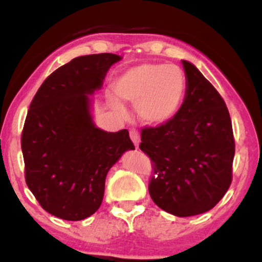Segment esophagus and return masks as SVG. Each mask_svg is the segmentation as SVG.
<instances>
[{
  "instance_id": "1",
  "label": "esophagus",
  "mask_w": 262,
  "mask_h": 262,
  "mask_svg": "<svg viewBox=\"0 0 262 262\" xmlns=\"http://www.w3.org/2000/svg\"><path fill=\"white\" fill-rule=\"evenodd\" d=\"M129 134H130V139H132V141H133V143H134L135 148H138V146H139V141H140V134H139V132L135 130V129H132V130L129 132Z\"/></svg>"
}]
</instances>
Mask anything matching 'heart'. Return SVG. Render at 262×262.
Masks as SVG:
<instances>
[{"mask_svg": "<svg viewBox=\"0 0 262 262\" xmlns=\"http://www.w3.org/2000/svg\"><path fill=\"white\" fill-rule=\"evenodd\" d=\"M119 100L135 104L144 124H166L179 113L187 91L181 68L165 64H141L128 69L113 83ZM114 106L121 110L118 102Z\"/></svg>", "mask_w": 262, "mask_h": 262, "instance_id": "1", "label": "heart"}]
</instances>
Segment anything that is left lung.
Masks as SVG:
<instances>
[{
    "label": "left lung",
    "mask_w": 262,
    "mask_h": 262,
    "mask_svg": "<svg viewBox=\"0 0 262 262\" xmlns=\"http://www.w3.org/2000/svg\"><path fill=\"white\" fill-rule=\"evenodd\" d=\"M187 91L179 113L141 130L139 148L152 162L149 193L158 207L176 217L212 209L233 177V127L222 96L201 71L182 60Z\"/></svg>",
    "instance_id": "left-lung-1"
}]
</instances>
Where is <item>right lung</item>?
I'll use <instances>...</instances> for the list:
<instances>
[{
    "label": "right lung",
    "instance_id": "obj_1",
    "mask_svg": "<svg viewBox=\"0 0 262 262\" xmlns=\"http://www.w3.org/2000/svg\"><path fill=\"white\" fill-rule=\"evenodd\" d=\"M122 58L79 56L45 79L33 98L22 132L26 182L43 209L65 221H82L100 208L111 167L134 150L127 129L96 127L91 98L108 69Z\"/></svg>",
    "mask_w": 262,
    "mask_h": 262
}]
</instances>
